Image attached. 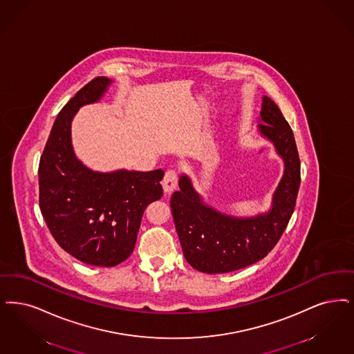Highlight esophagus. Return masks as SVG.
<instances>
[{
  "label": "esophagus",
  "instance_id": "34e87169",
  "mask_svg": "<svg viewBox=\"0 0 354 354\" xmlns=\"http://www.w3.org/2000/svg\"><path fill=\"white\" fill-rule=\"evenodd\" d=\"M162 185H163V191L165 194L170 195L171 192L176 188L178 185V175L174 170H169L165 174V178L162 180Z\"/></svg>",
  "mask_w": 354,
  "mask_h": 354
}]
</instances>
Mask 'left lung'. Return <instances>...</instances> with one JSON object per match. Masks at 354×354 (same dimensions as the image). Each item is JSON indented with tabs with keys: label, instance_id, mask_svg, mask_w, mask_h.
<instances>
[{
	"label": "left lung",
	"instance_id": "left-lung-1",
	"mask_svg": "<svg viewBox=\"0 0 354 354\" xmlns=\"http://www.w3.org/2000/svg\"><path fill=\"white\" fill-rule=\"evenodd\" d=\"M259 134L272 142L284 162L269 212L234 217L204 203L188 175H180L179 191L171 196V212L187 262L201 272L223 274L261 261L277 245L297 203L300 160L294 133L272 100L263 96Z\"/></svg>",
	"mask_w": 354,
	"mask_h": 354
}]
</instances>
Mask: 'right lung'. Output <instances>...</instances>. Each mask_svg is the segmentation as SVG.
Returning a JSON list of instances; mask_svg holds the SVG:
<instances>
[{
  "label": "right lung",
  "instance_id": "right-lung-1",
  "mask_svg": "<svg viewBox=\"0 0 354 354\" xmlns=\"http://www.w3.org/2000/svg\"><path fill=\"white\" fill-rule=\"evenodd\" d=\"M112 80L100 76L57 114L39 162V207L59 246L92 266L112 268L133 253L142 216L162 198L163 170L99 172L73 151L71 124L77 111L97 102Z\"/></svg>",
  "mask_w": 354,
  "mask_h": 354
}]
</instances>
